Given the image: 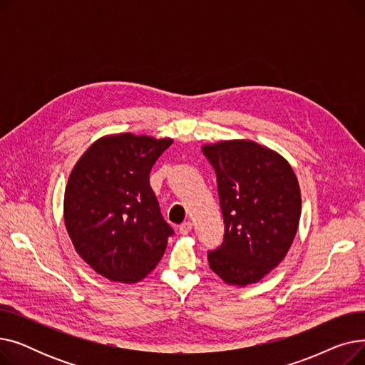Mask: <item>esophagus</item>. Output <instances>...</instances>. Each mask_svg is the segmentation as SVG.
Returning <instances> with one entry per match:
<instances>
[{
  "label": "esophagus",
  "instance_id": "34e87169",
  "mask_svg": "<svg viewBox=\"0 0 365 365\" xmlns=\"http://www.w3.org/2000/svg\"><path fill=\"white\" fill-rule=\"evenodd\" d=\"M179 231H180L182 235H187L190 231H192V222H189V220L183 222L179 227Z\"/></svg>",
  "mask_w": 365,
  "mask_h": 365
}]
</instances>
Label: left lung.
<instances>
[{"instance_id":"1","label":"left lung","mask_w":365,"mask_h":365,"mask_svg":"<svg viewBox=\"0 0 365 365\" xmlns=\"http://www.w3.org/2000/svg\"><path fill=\"white\" fill-rule=\"evenodd\" d=\"M213 165L225 223L208 264L226 284L260 281L285 257L302 212L297 178L279 153L252 140L204 145Z\"/></svg>"}]
</instances>
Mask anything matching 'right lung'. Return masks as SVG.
Masks as SVG:
<instances>
[{
    "label": "right lung",
    "instance_id": "obj_1",
    "mask_svg": "<svg viewBox=\"0 0 365 365\" xmlns=\"http://www.w3.org/2000/svg\"><path fill=\"white\" fill-rule=\"evenodd\" d=\"M171 143L130 133L105 136L71 173L63 201L68 234L76 253L110 281L143 279L175 234L149 185L153 164Z\"/></svg>",
    "mask_w": 365,
    "mask_h": 365
}]
</instances>
